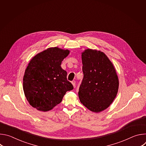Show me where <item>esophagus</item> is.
Instances as JSON below:
<instances>
[{"label":"esophagus","mask_w":146,"mask_h":146,"mask_svg":"<svg viewBox=\"0 0 146 146\" xmlns=\"http://www.w3.org/2000/svg\"><path fill=\"white\" fill-rule=\"evenodd\" d=\"M72 84H73V87H76V81H74V80L72 81Z\"/></svg>","instance_id":"34e87169"}]
</instances>
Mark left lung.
<instances>
[{"label": "left lung", "instance_id": "8db88e82", "mask_svg": "<svg viewBox=\"0 0 146 146\" xmlns=\"http://www.w3.org/2000/svg\"><path fill=\"white\" fill-rule=\"evenodd\" d=\"M84 74L78 96L82 105L98 113L106 109L115 99L119 81L115 68L102 52L87 49L82 53Z\"/></svg>", "mask_w": 146, "mask_h": 146}]
</instances>
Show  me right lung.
I'll return each mask as SVG.
<instances>
[{
    "instance_id": "add662e5",
    "label": "right lung",
    "mask_w": 146,
    "mask_h": 146,
    "mask_svg": "<svg viewBox=\"0 0 146 146\" xmlns=\"http://www.w3.org/2000/svg\"><path fill=\"white\" fill-rule=\"evenodd\" d=\"M69 54L52 47L35 56L27 66L23 78V89L30 105L47 111L60 103L73 86L67 80V72L62 69V60Z\"/></svg>"
}]
</instances>
